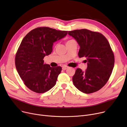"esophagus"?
<instances>
[{
    "label": "esophagus",
    "instance_id": "esophagus-1",
    "mask_svg": "<svg viewBox=\"0 0 127 127\" xmlns=\"http://www.w3.org/2000/svg\"><path fill=\"white\" fill-rule=\"evenodd\" d=\"M68 68V67H67V66H63V67H62V69L63 70H66V69H67Z\"/></svg>",
    "mask_w": 127,
    "mask_h": 127
}]
</instances>
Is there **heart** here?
<instances>
[{
    "mask_svg": "<svg viewBox=\"0 0 127 127\" xmlns=\"http://www.w3.org/2000/svg\"><path fill=\"white\" fill-rule=\"evenodd\" d=\"M71 40H72V39H70V40H68V41L67 42H69V41H71Z\"/></svg>",
    "mask_w": 127,
    "mask_h": 127,
    "instance_id": "heart-1",
    "label": "heart"
}]
</instances>
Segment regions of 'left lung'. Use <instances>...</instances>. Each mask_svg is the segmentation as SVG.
I'll list each match as a JSON object with an SVG mask.
<instances>
[{
  "label": "left lung",
  "mask_w": 127,
  "mask_h": 127,
  "mask_svg": "<svg viewBox=\"0 0 127 127\" xmlns=\"http://www.w3.org/2000/svg\"><path fill=\"white\" fill-rule=\"evenodd\" d=\"M80 46L79 58L85 57V71L77 68L72 77L75 87L85 94L100 90L109 80L114 65V56L110 44L101 33L87 29L68 31Z\"/></svg>",
  "instance_id": "1"
}]
</instances>
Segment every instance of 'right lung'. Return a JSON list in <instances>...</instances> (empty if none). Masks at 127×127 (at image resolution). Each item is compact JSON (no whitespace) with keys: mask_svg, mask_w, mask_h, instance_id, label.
<instances>
[{"mask_svg":"<svg viewBox=\"0 0 127 127\" xmlns=\"http://www.w3.org/2000/svg\"><path fill=\"white\" fill-rule=\"evenodd\" d=\"M67 31L38 27L30 31L22 40L15 56V66L25 85L37 93L54 86L62 67H51L43 59L52 51L53 43L67 34Z\"/></svg>","mask_w":127,"mask_h":127,"instance_id":"obj_1","label":"right lung"}]
</instances>
